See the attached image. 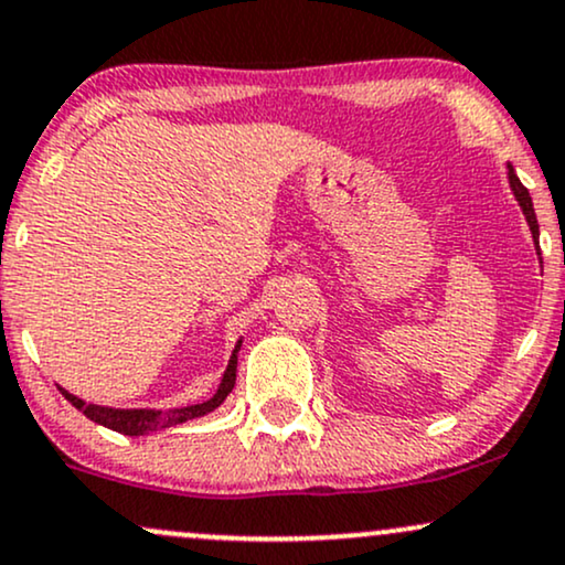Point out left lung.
Masks as SVG:
<instances>
[{"mask_svg":"<svg viewBox=\"0 0 565 565\" xmlns=\"http://www.w3.org/2000/svg\"><path fill=\"white\" fill-rule=\"evenodd\" d=\"M508 183H510V191H512V196H515V201H518V206H521V210H523V215H526V223H529V231H531V236H534V244H540V223H536V215H534V204H531V196H529V191H526V188H523L521 180H518V174H515V170H512V164H510V161H508Z\"/></svg>","mask_w":565,"mask_h":565,"instance_id":"1","label":"left lung"}]
</instances>
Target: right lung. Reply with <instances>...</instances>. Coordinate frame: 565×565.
Masks as SVG:
<instances>
[{
	"mask_svg": "<svg viewBox=\"0 0 565 565\" xmlns=\"http://www.w3.org/2000/svg\"><path fill=\"white\" fill-rule=\"evenodd\" d=\"M242 342L244 340H238L236 348H233L228 369H225V374H223V380H220L215 395H212V398H206L204 404L170 408V412H161V408H114V406L87 404V401H82L79 395L68 393L66 387H61V393L71 406L79 408L84 417L93 419V423H97V425L108 427V430L121 433V436H148V433L183 425V423H188V419H196V417H204V414L215 412V408L223 404L225 398H228L233 385H236V366H238V350H242Z\"/></svg>",
	"mask_w": 565,
	"mask_h": 565,
	"instance_id": "add662e5",
	"label": "right lung"
}]
</instances>
